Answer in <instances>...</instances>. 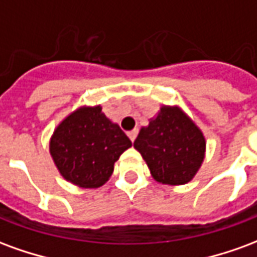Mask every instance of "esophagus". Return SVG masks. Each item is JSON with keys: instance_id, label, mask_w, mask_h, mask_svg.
<instances>
[{"instance_id": "34e87169", "label": "esophagus", "mask_w": 257, "mask_h": 257, "mask_svg": "<svg viewBox=\"0 0 257 257\" xmlns=\"http://www.w3.org/2000/svg\"><path fill=\"white\" fill-rule=\"evenodd\" d=\"M136 135H138V131H136V129H134V131H131V132H128L129 139L132 140V142H134V140L136 139Z\"/></svg>"}]
</instances>
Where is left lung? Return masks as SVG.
Returning <instances> with one entry per match:
<instances>
[{
    "mask_svg": "<svg viewBox=\"0 0 257 257\" xmlns=\"http://www.w3.org/2000/svg\"><path fill=\"white\" fill-rule=\"evenodd\" d=\"M134 147L156 182L180 186L191 182L199 171L206 140L182 107L162 104L149 125L140 128Z\"/></svg>",
    "mask_w": 257,
    "mask_h": 257,
    "instance_id": "left-lung-1",
    "label": "left lung"
}]
</instances>
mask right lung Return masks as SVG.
<instances>
[{"label":"right lung","mask_w":257,"mask_h":257,"mask_svg":"<svg viewBox=\"0 0 257 257\" xmlns=\"http://www.w3.org/2000/svg\"><path fill=\"white\" fill-rule=\"evenodd\" d=\"M131 146L119 125L96 104L79 106L59 122L49 139V153L64 180L81 189H99Z\"/></svg>","instance_id":"right-lung-1"}]
</instances>
